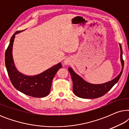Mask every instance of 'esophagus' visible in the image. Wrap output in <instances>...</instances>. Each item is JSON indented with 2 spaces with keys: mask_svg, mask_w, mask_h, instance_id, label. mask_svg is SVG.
<instances>
[{
  "mask_svg": "<svg viewBox=\"0 0 129 129\" xmlns=\"http://www.w3.org/2000/svg\"><path fill=\"white\" fill-rule=\"evenodd\" d=\"M64 63L65 65H69L70 64V61H69V60L66 59V60H64Z\"/></svg>",
  "mask_w": 129,
  "mask_h": 129,
  "instance_id": "1",
  "label": "esophagus"
}]
</instances>
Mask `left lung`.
<instances>
[{
    "label": "left lung",
    "mask_w": 129,
    "mask_h": 129,
    "mask_svg": "<svg viewBox=\"0 0 129 129\" xmlns=\"http://www.w3.org/2000/svg\"><path fill=\"white\" fill-rule=\"evenodd\" d=\"M120 48V60L122 68L120 73L112 80L103 84H91L86 82L80 76L77 75L71 68H69V72L71 75L73 81V91L76 96L83 99H95L102 97L112 89L114 84L117 83L123 72L124 67V60H123L122 48Z\"/></svg>",
    "instance_id": "8db88e82"
}]
</instances>
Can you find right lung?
I'll list each match as a JSON object with an SVG mask.
<instances>
[{
  "instance_id": "right-lung-1",
  "label": "right lung",
  "mask_w": 129,
  "mask_h": 129,
  "mask_svg": "<svg viewBox=\"0 0 129 129\" xmlns=\"http://www.w3.org/2000/svg\"><path fill=\"white\" fill-rule=\"evenodd\" d=\"M20 31L14 33L5 52V65L8 75L13 86L17 90L33 98H43L50 93L53 79L62 66L61 63H59L43 73L32 76L20 73L15 66L12 48L15 35Z\"/></svg>"
}]
</instances>
